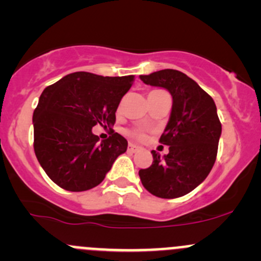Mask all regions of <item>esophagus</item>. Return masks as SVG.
<instances>
[{
  "label": "esophagus",
  "mask_w": 261,
  "mask_h": 261,
  "mask_svg": "<svg viewBox=\"0 0 261 261\" xmlns=\"http://www.w3.org/2000/svg\"><path fill=\"white\" fill-rule=\"evenodd\" d=\"M139 149H140V146L135 145V144H133V143H130V144H128V151H133V152H135V151H138Z\"/></svg>",
  "instance_id": "1"
}]
</instances>
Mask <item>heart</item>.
Returning a JSON list of instances; mask_svg holds the SVG:
<instances>
[{
	"label": "heart",
	"instance_id": "heart-1",
	"mask_svg": "<svg viewBox=\"0 0 261 261\" xmlns=\"http://www.w3.org/2000/svg\"><path fill=\"white\" fill-rule=\"evenodd\" d=\"M127 134L130 136H133V138L140 139V140H141V139L145 138V134H144L141 130H138V128H136V130H128Z\"/></svg>",
	"mask_w": 261,
	"mask_h": 261
}]
</instances>
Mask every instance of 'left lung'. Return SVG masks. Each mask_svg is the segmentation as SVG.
<instances>
[{
  "label": "left lung",
  "instance_id": "1",
  "mask_svg": "<svg viewBox=\"0 0 261 261\" xmlns=\"http://www.w3.org/2000/svg\"><path fill=\"white\" fill-rule=\"evenodd\" d=\"M145 84L163 87L173 97L172 112L160 143L169 152L152 150V164L139 170L146 191L159 198H178L207 178L216 162L221 127L215 101L192 78L175 69L140 75Z\"/></svg>",
  "mask_w": 261,
  "mask_h": 261
}]
</instances>
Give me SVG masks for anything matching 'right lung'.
<instances>
[{
    "label": "right lung",
    "instance_id": "add662e5",
    "mask_svg": "<svg viewBox=\"0 0 261 261\" xmlns=\"http://www.w3.org/2000/svg\"><path fill=\"white\" fill-rule=\"evenodd\" d=\"M134 75L103 77L88 72L65 75L46 87L33 115L34 150L48 177L65 191H88L98 186L127 140L110 128L99 141L96 125H115L116 110Z\"/></svg>",
    "mask_w": 261,
    "mask_h": 261
}]
</instances>
